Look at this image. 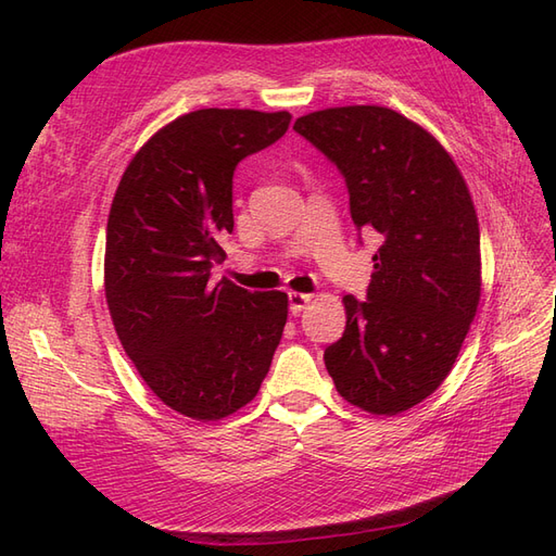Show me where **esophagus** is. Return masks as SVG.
Here are the masks:
<instances>
[{
	"label": "esophagus",
	"instance_id": "obj_1",
	"mask_svg": "<svg viewBox=\"0 0 556 556\" xmlns=\"http://www.w3.org/2000/svg\"><path fill=\"white\" fill-rule=\"evenodd\" d=\"M313 301V294H304V292H290V311L294 315H299Z\"/></svg>",
	"mask_w": 556,
	"mask_h": 556
}]
</instances>
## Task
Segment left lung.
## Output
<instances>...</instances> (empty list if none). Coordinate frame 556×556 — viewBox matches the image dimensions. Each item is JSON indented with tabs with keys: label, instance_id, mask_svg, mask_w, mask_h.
Here are the masks:
<instances>
[{
	"label": "left lung",
	"instance_id": "left-lung-1",
	"mask_svg": "<svg viewBox=\"0 0 556 556\" xmlns=\"http://www.w3.org/2000/svg\"><path fill=\"white\" fill-rule=\"evenodd\" d=\"M294 129L345 178L350 215L380 248L366 301L343 296L345 331L325 350L336 390L371 415L431 396L480 304V227L466 180L435 137L387 106H336Z\"/></svg>",
	"mask_w": 556,
	"mask_h": 556
}]
</instances>
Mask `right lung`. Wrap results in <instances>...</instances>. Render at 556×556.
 <instances>
[{
  "mask_svg": "<svg viewBox=\"0 0 556 556\" xmlns=\"http://www.w3.org/2000/svg\"><path fill=\"white\" fill-rule=\"evenodd\" d=\"M288 111L199 109L155 131L117 182L104 290L117 339L172 410L215 422L257 396L288 323V294L211 282L233 229L237 164L276 143Z\"/></svg>",
  "mask_w": 556,
  "mask_h": 556,
  "instance_id": "add662e5",
  "label": "right lung"
}]
</instances>
